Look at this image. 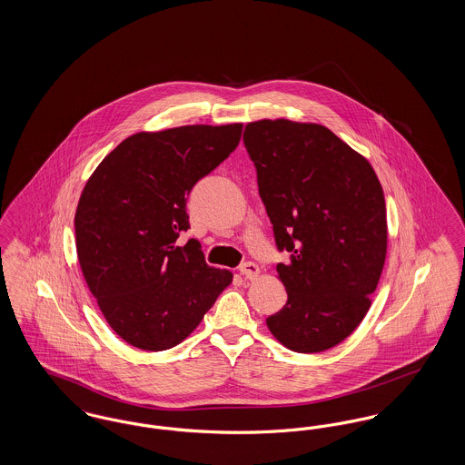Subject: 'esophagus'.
<instances>
[{
    "mask_svg": "<svg viewBox=\"0 0 465 465\" xmlns=\"http://www.w3.org/2000/svg\"><path fill=\"white\" fill-rule=\"evenodd\" d=\"M239 272L242 273L245 279H249V281H252V279H256L258 277V273H260V266L256 265V263H252V262H245L239 268Z\"/></svg>",
    "mask_w": 465,
    "mask_h": 465,
    "instance_id": "34e87169",
    "label": "esophagus"
}]
</instances>
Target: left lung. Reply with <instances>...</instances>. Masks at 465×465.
<instances>
[{
    "label": "left lung",
    "instance_id": "left-lung-1",
    "mask_svg": "<svg viewBox=\"0 0 465 465\" xmlns=\"http://www.w3.org/2000/svg\"><path fill=\"white\" fill-rule=\"evenodd\" d=\"M258 192L289 263L277 273L288 303L266 319L291 351L313 354L343 341L371 305L387 254V213L373 167L317 124L245 125Z\"/></svg>",
    "mask_w": 465,
    "mask_h": 465
}]
</instances>
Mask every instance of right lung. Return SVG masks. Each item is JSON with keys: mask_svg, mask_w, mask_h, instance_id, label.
Segmentation results:
<instances>
[{"mask_svg": "<svg viewBox=\"0 0 465 465\" xmlns=\"http://www.w3.org/2000/svg\"><path fill=\"white\" fill-rule=\"evenodd\" d=\"M242 124L134 134L90 176L74 214L76 252L90 292L120 338L158 352L176 347L230 286L207 265L190 228L195 183L237 148Z\"/></svg>", "mask_w": 465, "mask_h": 465, "instance_id": "1", "label": "right lung"}]
</instances>
